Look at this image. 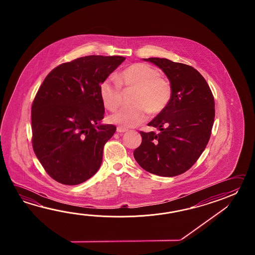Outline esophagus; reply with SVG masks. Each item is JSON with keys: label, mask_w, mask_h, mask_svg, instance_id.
<instances>
[{"label": "esophagus", "mask_w": 255, "mask_h": 255, "mask_svg": "<svg viewBox=\"0 0 255 255\" xmlns=\"http://www.w3.org/2000/svg\"><path fill=\"white\" fill-rule=\"evenodd\" d=\"M126 131H128V129L122 128V127H118V128H117V132H118V133H124Z\"/></svg>", "instance_id": "34e87169"}]
</instances>
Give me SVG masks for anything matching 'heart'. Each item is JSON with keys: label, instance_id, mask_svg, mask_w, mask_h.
Listing matches in <instances>:
<instances>
[{"label": "heart", "instance_id": "obj_1", "mask_svg": "<svg viewBox=\"0 0 255 255\" xmlns=\"http://www.w3.org/2000/svg\"><path fill=\"white\" fill-rule=\"evenodd\" d=\"M118 81L106 78L99 86V95L106 109L114 111L122 102L121 86L135 88L133 96L134 106L123 107L110 116L115 124L133 128L144 122L152 113H159L167 107L171 87L168 81L160 77L159 72L146 64H135L122 71Z\"/></svg>", "mask_w": 255, "mask_h": 255}]
</instances>
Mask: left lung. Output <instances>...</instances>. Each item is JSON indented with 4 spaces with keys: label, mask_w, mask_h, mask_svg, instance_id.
Wrapping results in <instances>:
<instances>
[{
    "label": "left lung",
    "mask_w": 255,
    "mask_h": 255,
    "mask_svg": "<svg viewBox=\"0 0 255 255\" xmlns=\"http://www.w3.org/2000/svg\"><path fill=\"white\" fill-rule=\"evenodd\" d=\"M143 60L164 72L171 97L147 124L159 133L141 131L142 142L134 157L149 173L178 176L192 167L209 142L215 117L213 95L204 77L190 65L157 57Z\"/></svg>",
    "instance_id": "1"
}]
</instances>
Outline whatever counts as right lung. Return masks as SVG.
Segmentation results:
<instances>
[{
	"label": "right lung",
	"instance_id": "1",
	"mask_svg": "<svg viewBox=\"0 0 255 255\" xmlns=\"http://www.w3.org/2000/svg\"><path fill=\"white\" fill-rule=\"evenodd\" d=\"M125 59L77 58L51 71L39 88L32 106L33 151L57 182L80 184L100 168L104 146L117 128L101 124L99 86Z\"/></svg>",
	"mask_w": 255,
	"mask_h": 255
}]
</instances>
